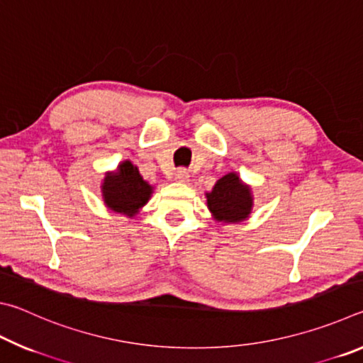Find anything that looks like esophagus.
Instances as JSON below:
<instances>
[{
	"label": "esophagus",
	"mask_w": 363,
	"mask_h": 363,
	"mask_svg": "<svg viewBox=\"0 0 363 363\" xmlns=\"http://www.w3.org/2000/svg\"><path fill=\"white\" fill-rule=\"evenodd\" d=\"M174 177H176V181H179V182H187V181H189L187 169H184V168L177 169L176 173H174Z\"/></svg>",
	"instance_id": "obj_1"
}]
</instances>
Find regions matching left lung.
I'll list each match as a JSON object with an SVG mask.
<instances>
[{"label": "left lung", "mask_w": 363, "mask_h": 363, "mask_svg": "<svg viewBox=\"0 0 363 363\" xmlns=\"http://www.w3.org/2000/svg\"><path fill=\"white\" fill-rule=\"evenodd\" d=\"M206 203L219 223H242L253 208V195L240 177L229 173L214 184L211 192H206Z\"/></svg>", "instance_id": "1"}]
</instances>
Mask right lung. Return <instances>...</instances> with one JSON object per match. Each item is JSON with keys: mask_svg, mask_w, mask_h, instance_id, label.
Masks as SVG:
<instances>
[{"mask_svg": "<svg viewBox=\"0 0 363 363\" xmlns=\"http://www.w3.org/2000/svg\"><path fill=\"white\" fill-rule=\"evenodd\" d=\"M153 192V187L140 176L138 167L126 160L113 173H107L102 182V199L107 208L133 218Z\"/></svg>", "mask_w": 363, "mask_h": 363, "instance_id": "1", "label": "right lung"}]
</instances>
